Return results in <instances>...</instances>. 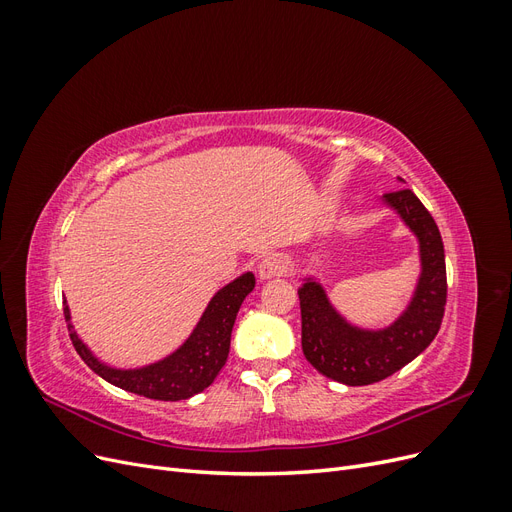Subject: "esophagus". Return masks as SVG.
I'll return each instance as SVG.
<instances>
[{
    "label": "esophagus",
    "mask_w": 512,
    "mask_h": 512,
    "mask_svg": "<svg viewBox=\"0 0 512 512\" xmlns=\"http://www.w3.org/2000/svg\"><path fill=\"white\" fill-rule=\"evenodd\" d=\"M288 271V258L284 254H269L262 258L258 265V277L260 280H273V277H280Z\"/></svg>",
    "instance_id": "esophagus-1"
}]
</instances>
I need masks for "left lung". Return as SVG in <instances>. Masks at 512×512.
Here are the masks:
<instances>
[{
	"instance_id": "1",
	"label": "left lung",
	"mask_w": 512,
	"mask_h": 512,
	"mask_svg": "<svg viewBox=\"0 0 512 512\" xmlns=\"http://www.w3.org/2000/svg\"><path fill=\"white\" fill-rule=\"evenodd\" d=\"M404 183V179L399 177ZM418 241L421 275L412 299L395 322L382 329H361L348 322L329 301L314 277L299 288L301 346L305 359L322 376L348 386L374 384L414 361L438 335L446 305L444 243L431 213L412 190L382 196Z\"/></svg>"
}]
</instances>
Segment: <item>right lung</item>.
<instances>
[{
	"mask_svg": "<svg viewBox=\"0 0 512 512\" xmlns=\"http://www.w3.org/2000/svg\"><path fill=\"white\" fill-rule=\"evenodd\" d=\"M256 286L254 273H243L224 288L213 294L207 309L200 316L190 337L164 359L134 369H117L96 359L83 339L76 335L70 322V307L64 305V316L74 350L89 369H94L100 378L111 382L123 391L143 395L160 401L190 399L192 395L205 391L220 374L228 359L230 333L235 327V318L243 299Z\"/></svg>",
	"mask_w": 512,
	"mask_h": 512,
	"instance_id": "add662e5",
	"label": "right lung"
}]
</instances>
